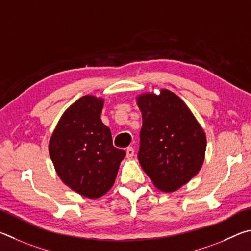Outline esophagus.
Masks as SVG:
<instances>
[{"label":"esophagus","mask_w":251,"mask_h":251,"mask_svg":"<svg viewBox=\"0 0 251 251\" xmlns=\"http://www.w3.org/2000/svg\"><path fill=\"white\" fill-rule=\"evenodd\" d=\"M134 155V150L133 148H128L126 149V157H132Z\"/></svg>","instance_id":"1"}]
</instances>
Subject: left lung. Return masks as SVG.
I'll list each match as a JSON object with an SVG mask.
<instances>
[{"label": "left lung", "mask_w": 251, "mask_h": 251, "mask_svg": "<svg viewBox=\"0 0 251 251\" xmlns=\"http://www.w3.org/2000/svg\"><path fill=\"white\" fill-rule=\"evenodd\" d=\"M142 113L139 161L157 190L185 185L203 166L206 134L186 103L174 92H143L135 97Z\"/></svg>", "instance_id": "8db88e82"}]
</instances>
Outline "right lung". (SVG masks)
I'll return each instance as SVG.
<instances>
[{
    "label": "right lung",
    "mask_w": 251,
    "mask_h": 251,
    "mask_svg": "<svg viewBox=\"0 0 251 251\" xmlns=\"http://www.w3.org/2000/svg\"><path fill=\"white\" fill-rule=\"evenodd\" d=\"M104 100L86 95L60 117L48 143L57 175L74 192L99 199L110 191L126 152L112 146L111 131L101 121Z\"/></svg>",
    "instance_id": "right-lung-1"
}]
</instances>
